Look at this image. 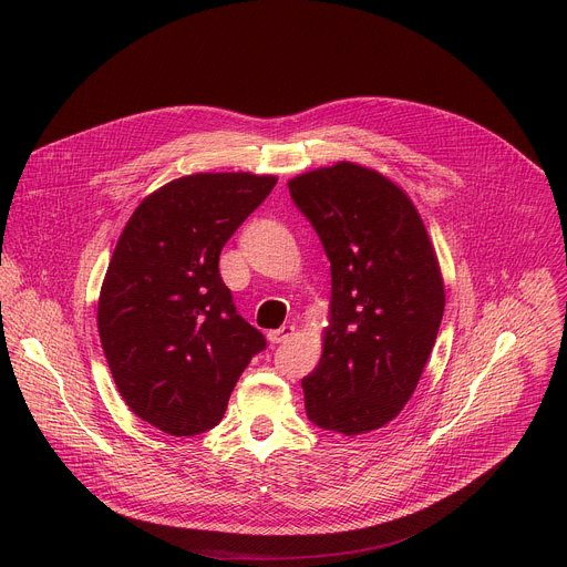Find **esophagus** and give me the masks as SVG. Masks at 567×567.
I'll return each mask as SVG.
<instances>
[{
	"mask_svg": "<svg viewBox=\"0 0 567 567\" xmlns=\"http://www.w3.org/2000/svg\"><path fill=\"white\" fill-rule=\"evenodd\" d=\"M295 334V326H281V328H277V330H270L268 332V339L272 344H284V342H288V339Z\"/></svg>",
	"mask_w": 567,
	"mask_h": 567,
	"instance_id": "1",
	"label": "esophagus"
}]
</instances>
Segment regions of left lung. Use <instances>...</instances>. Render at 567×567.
Here are the masks:
<instances>
[{"mask_svg": "<svg viewBox=\"0 0 567 567\" xmlns=\"http://www.w3.org/2000/svg\"><path fill=\"white\" fill-rule=\"evenodd\" d=\"M330 261V323L301 380L308 420L360 435L413 395L435 344L444 284L411 198L375 169L337 163L288 181Z\"/></svg>", "mask_w": 567, "mask_h": 567, "instance_id": "obj_1", "label": "left lung"}]
</instances>
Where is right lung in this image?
I'll use <instances>...</instances> for the list:
<instances>
[{
  "label": "right lung",
  "mask_w": 567,
  "mask_h": 567,
  "mask_svg": "<svg viewBox=\"0 0 567 567\" xmlns=\"http://www.w3.org/2000/svg\"><path fill=\"white\" fill-rule=\"evenodd\" d=\"M275 176L192 174L150 194L109 261L97 332L127 406L169 435L216 426L266 337L235 308L218 255Z\"/></svg>",
  "instance_id": "right-lung-1"
}]
</instances>
